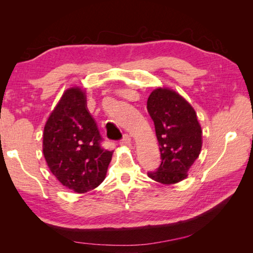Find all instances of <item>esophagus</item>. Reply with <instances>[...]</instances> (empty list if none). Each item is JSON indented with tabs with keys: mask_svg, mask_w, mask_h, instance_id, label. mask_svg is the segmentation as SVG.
<instances>
[{
	"mask_svg": "<svg viewBox=\"0 0 253 253\" xmlns=\"http://www.w3.org/2000/svg\"><path fill=\"white\" fill-rule=\"evenodd\" d=\"M132 142H133V141H132L131 136L127 135V134H126V135L124 136V138H122V139L120 140V144H121V145H131Z\"/></svg>",
	"mask_w": 253,
	"mask_h": 253,
	"instance_id": "esophagus-1",
	"label": "esophagus"
}]
</instances>
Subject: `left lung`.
Masks as SVG:
<instances>
[{
	"mask_svg": "<svg viewBox=\"0 0 253 253\" xmlns=\"http://www.w3.org/2000/svg\"><path fill=\"white\" fill-rule=\"evenodd\" d=\"M147 109L154 121L162 163L148 172L153 180L172 185L187 178L188 171L202 150V127L191 104L176 91L156 88Z\"/></svg>",
	"mask_w": 253,
	"mask_h": 253,
	"instance_id": "8db88e82",
	"label": "left lung"
}]
</instances>
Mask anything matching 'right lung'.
I'll return each instance as SVG.
<instances>
[{
    "label": "right lung",
    "mask_w": 253,
    "mask_h": 253,
    "mask_svg": "<svg viewBox=\"0 0 253 253\" xmlns=\"http://www.w3.org/2000/svg\"><path fill=\"white\" fill-rule=\"evenodd\" d=\"M101 135L79 87L64 91L43 133V154L51 173L67 189L85 193L104 180L113 151Z\"/></svg>",
    "instance_id": "right-lung-1"
}]
</instances>
